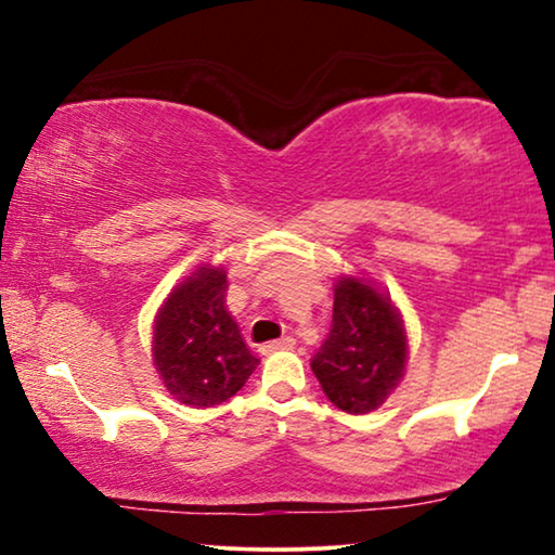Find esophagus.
Here are the masks:
<instances>
[{
  "label": "esophagus",
  "instance_id": "esophagus-1",
  "mask_svg": "<svg viewBox=\"0 0 555 555\" xmlns=\"http://www.w3.org/2000/svg\"><path fill=\"white\" fill-rule=\"evenodd\" d=\"M295 346V338L293 336H283L278 340H268V344L260 346L262 353H272V351H291V348Z\"/></svg>",
  "mask_w": 555,
  "mask_h": 555
}]
</instances>
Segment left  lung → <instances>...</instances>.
Instances as JSON below:
<instances>
[{"instance_id": "1", "label": "left lung", "mask_w": 555, "mask_h": 555, "mask_svg": "<svg viewBox=\"0 0 555 555\" xmlns=\"http://www.w3.org/2000/svg\"><path fill=\"white\" fill-rule=\"evenodd\" d=\"M404 361L406 336L389 298L356 278L338 280L331 331L310 359L331 404L374 412L399 384Z\"/></svg>"}]
</instances>
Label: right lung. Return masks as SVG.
<instances>
[{"label":"right lung","mask_w":555,"mask_h":555,"mask_svg":"<svg viewBox=\"0 0 555 555\" xmlns=\"http://www.w3.org/2000/svg\"><path fill=\"white\" fill-rule=\"evenodd\" d=\"M227 275L202 268L169 295L154 328V361L166 389L186 406L234 397L260 361L224 308Z\"/></svg>","instance_id":"1"}]
</instances>
